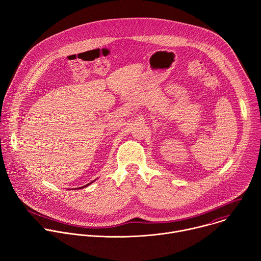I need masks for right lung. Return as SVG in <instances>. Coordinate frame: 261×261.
I'll return each mask as SVG.
<instances>
[{"instance_id": "add662e5", "label": "right lung", "mask_w": 261, "mask_h": 261, "mask_svg": "<svg viewBox=\"0 0 261 261\" xmlns=\"http://www.w3.org/2000/svg\"><path fill=\"white\" fill-rule=\"evenodd\" d=\"M93 181H95V180H93ZM93 181H91V182H89V184H87V185H86V186H83V187H80V189H83V188H85V187H88V186H89V185H91V184H92V182H93ZM76 189H79V188H76Z\"/></svg>"}]
</instances>
